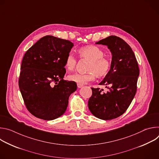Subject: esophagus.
Listing matches in <instances>:
<instances>
[{
  "instance_id": "1",
  "label": "esophagus",
  "mask_w": 159,
  "mask_h": 159,
  "mask_svg": "<svg viewBox=\"0 0 159 159\" xmlns=\"http://www.w3.org/2000/svg\"><path fill=\"white\" fill-rule=\"evenodd\" d=\"M77 87H78V88H81V87H83V85H81V84H77Z\"/></svg>"
}]
</instances>
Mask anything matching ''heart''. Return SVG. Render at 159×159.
<instances>
[{
    "instance_id": "heart-1",
    "label": "heart",
    "mask_w": 159,
    "mask_h": 159,
    "mask_svg": "<svg viewBox=\"0 0 159 159\" xmlns=\"http://www.w3.org/2000/svg\"><path fill=\"white\" fill-rule=\"evenodd\" d=\"M79 53L82 58L90 60L87 66V74L75 73L69 76L70 80L77 84L83 85L89 82L93 81L95 79L96 75L98 77L106 75L111 69L110 60L104 57V52L99 48L93 45L84 47L79 50ZM77 58L70 53L65 60V67L67 70H73L77 65Z\"/></svg>"
}]
</instances>
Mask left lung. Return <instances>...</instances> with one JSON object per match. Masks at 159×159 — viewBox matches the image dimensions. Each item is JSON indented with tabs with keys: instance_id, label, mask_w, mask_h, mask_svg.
Masks as SVG:
<instances>
[{
	"instance_id": "8db88e82",
	"label": "left lung",
	"mask_w": 159,
	"mask_h": 159,
	"mask_svg": "<svg viewBox=\"0 0 159 159\" xmlns=\"http://www.w3.org/2000/svg\"><path fill=\"white\" fill-rule=\"evenodd\" d=\"M96 44L107 46L112 60L109 73L99 84L105 85L107 91L91 88L88 107L96 117L110 120L122 115L130 105L137 92L139 67L132 49L121 38L110 36Z\"/></svg>"
}]
</instances>
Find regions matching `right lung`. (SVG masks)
<instances>
[{
  "instance_id": "right-lung-1",
  "label": "right lung",
  "mask_w": 159,
  "mask_h": 159,
  "mask_svg": "<svg viewBox=\"0 0 159 159\" xmlns=\"http://www.w3.org/2000/svg\"><path fill=\"white\" fill-rule=\"evenodd\" d=\"M74 43L45 36L26 52L19 86L28 110L36 118L53 120L63 115L75 82L63 80L65 60Z\"/></svg>"
}]
</instances>
